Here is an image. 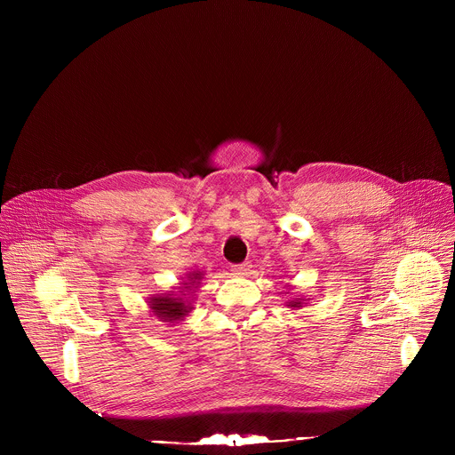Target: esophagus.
Masks as SVG:
<instances>
[{
    "mask_svg": "<svg viewBox=\"0 0 455 455\" xmlns=\"http://www.w3.org/2000/svg\"><path fill=\"white\" fill-rule=\"evenodd\" d=\"M250 268H251V263H250V261H244V263H241V265H234V267H232V272H234L235 275H248V274H250Z\"/></svg>",
    "mask_w": 455,
    "mask_h": 455,
    "instance_id": "34e87169",
    "label": "esophagus"
}]
</instances>
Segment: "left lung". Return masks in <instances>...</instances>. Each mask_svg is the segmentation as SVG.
<instances>
[{"label":"left lung","instance_id":"8db88e82","mask_svg":"<svg viewBox=\"0 0 455 455\" xmlns=\"http://www.w3.org/2000/svg\"><path fill=\"white\" fill-rule=\"evenodd\" d=\"M284 304H286L288 307H291V309H300L302 306H306V299H299V297H293V299H288Z\"/></svg>","mask_w":455,"mask_h":455}]
</instances>
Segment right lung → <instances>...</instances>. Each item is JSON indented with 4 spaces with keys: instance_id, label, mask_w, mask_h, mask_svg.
Masks as SVG:
<instances>
[{
    "instance_id": "add662e5",
    "label": "right lung",
    "mask_w": 455,
    "mask_h": 455,
    "mask_svg": "<svg viewBox=\"0 0 455 455\" xmlns=\"http://www.w3.org/2000/svg\"><path fill=\"white\" fill-rule=\"evenodd\" d=\"M204 272L194 270L185 274L183 283H180V286L174 288V291H165V293H156L151 295L148 299V306L149 311L160 318L162 322H169V323H178L181 320H185V316L194 309V293L198 291V288L202 286L204 281Z\"/></svg>"
}]
</instances>
